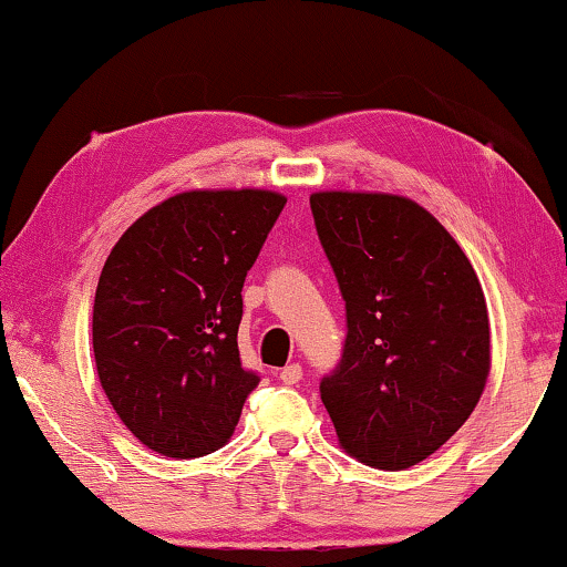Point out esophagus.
<instances>
[{
    "label": "esophagus",
    "instance_id": "1",
    "mask_svg": "<svg viewBox=\"0 0 567 567\" xmlns=\"http://www.w3.org/2000/svg\"><path fill=\"white\" fill-rule=\"evenodd\" d=\"M279 379H282L285 384H298L300 379H303V367H300V363H290V367L279 371Z\"/></svg>",
    "mask_w": 567,
    "mask_h": 567
}]
</instances>
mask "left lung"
Segmentation results:
<instances>
[{
	"label": "left lung",
	"mask_w": 567,
	"mask_h": 567,
	"mask_svg": "<svg viewBox=\"0 0 567 567\" xmlns=\"http://www.w3.org/2000/svg\"><path fill=\"white\" fill-rule=\"evenodd\" d=\"M311 214L348 317L321 403L348 455L411 468L465 424L486 386L482 282L453 235L411 198L319 190Z\"/></svg>",
	"instance_id": "left-lung-1"
}]
</instances>
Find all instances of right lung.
Here are the masks:
<instances>
[{"instance_id":"1","label":"right lung","mask_w":567,"mask_h":567,"mask_svg":"<svg viewBox=\"0 0 567 567\" xmlns=\"http://www.w3.org/2000/svg\"><path fill=\"white\" fill-rule=\"evenodd\" d=\"M282 193L185 190L127 227L93 300L102 390L154 453L200 457L238 426L259 377L240 363L243 282Z\"/></svg>"}]
</instances>
